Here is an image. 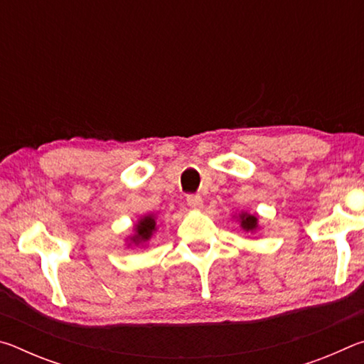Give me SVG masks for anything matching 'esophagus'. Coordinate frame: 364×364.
Returning <instances> with one entry per match:
<instances>
[{
	"instance_id": "esophagus-1",
	"label": "esophagus",
	"mask_w": 364,
	"mask_h": 364,
	"mask_svg": "<svg viewBox=\"0 0 364 364\" xmlns=\"http://www.w3.org/2000/svg\"><path fill=\"white\" fill-rule=\"evenodd\" d=\"M186 200H188V205L191 208H196V210H200L202 205H204V202H202L200 197L199 196H194V194H189L186 197Z\"/></svg>"
}]
</instances>
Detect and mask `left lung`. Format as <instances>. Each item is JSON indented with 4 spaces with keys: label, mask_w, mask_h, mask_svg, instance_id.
Returning a JSON list of instances; mask_svg holds the SVG:
<instances>
[{
    "label": "left lung",
    "mask_w": 364,
    "mask_h": 364,
    "mask_svg": "<svg viewBox=\"0 0 364 364\" xmlns=\"http://www.w3.org/2000/svg\"><path fill=\"white\" fill-rule=\"evenodd\" d=\"M241 226L245 231H254V230H257V218L254 217V215L242 213L241 215Z\"/></svg>",
    "instance_id": "left-lung-1"
}]
</instances>
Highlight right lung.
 Segmentation results:
<instances>
[{
    "label": "right lung",
    "instance_id": "add662e5",
    "mask_svg": "<svg viewBox=\"0 0 364 364\" xmlns=\"http://www.w3.org/2000/svg\"><path fill=\"white\" fill-rule=\"evenodd\" d=\"M156 231V220H154L152 215H147V217L141 218L136 226V234L132 237L134 244H141L149 241L152 232Z\"/></svg>",
    "mask_w": 364,
    "mask_h": 364
}]
</instances>
